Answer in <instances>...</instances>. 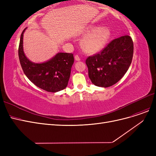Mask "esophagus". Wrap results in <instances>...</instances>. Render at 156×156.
Here are the masks:
<instances>
[{"instance_id":"34e87169","label":"esophagus","mask_w":156,"mask_h":156,"mask_svg":"<svg viewBox=\"0 0 156 156\" xmlns=\"http://www.w3.org/2000/svg\"><path fill=\"white\" fill-rule=\"evenodd\" d=\"M75 59L76 61H79L81 60V58H80L79 56L78 55H75Z\"/></svg>"}]
</instances>
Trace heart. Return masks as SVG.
<instances>
[{"label": "heart", "instance_id": "obj_1", "mask_svg": "<svg viewBox=\"0 0 156 156\" xmlns=\"http://www.w3.org/2000/svg\"><path fill=\"white\" fill-rule=\"evenodd\" d=\"M86 33L90 34L83 40L82 48L88 53H96L102 50L105 48L111 35L110 30L106 27H90Z\"/></svg>", "mask_w": 156, "mask_h": 156}]
</instances>
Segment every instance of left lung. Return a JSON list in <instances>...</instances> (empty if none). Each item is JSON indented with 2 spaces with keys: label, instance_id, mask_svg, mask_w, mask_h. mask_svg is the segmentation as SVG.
<instances>
[{
  "label": "left lung",
  "instance_id": "1",
  "mask_svg": "<svg viewBox=\"0 0 156 156\" xmlns=\"http://www.w3.org/2000/svg\"><path fill=\"white\" fill-rule=\"evenodd\" d=\"M133 55V42L129 36L113 40L100 53L87 58L90 79L98 87L112 86L127 72Z\"/></svg>",
  "mask_w": 156,
  "mask_h": 156
}]
</instances>
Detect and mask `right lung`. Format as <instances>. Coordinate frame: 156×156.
Returning <instances> with one entry per match:
<instances>
[{"mask_svg":"<svg viewBox=\"0 0 156 156\" xmlns=\"http://www.w3.org/2000/svg\"><path fill=\"white\" fill-rule=\"evenodd\" d=\"M26 29L21 33L18 49L19 58L23 72L32 83L45 91L56 92L64 90L68 86L71 69L74 62L73 55L58 53L47 62H31L23 51V34Z\"/></svg>","mask_w":156,"mask_h":156,"instance_id":"1","label":"right lung"}]
</instances>
